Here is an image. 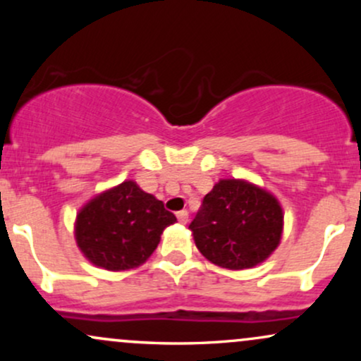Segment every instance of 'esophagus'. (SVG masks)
<instances>
[{
  "instance_id": "34e87169",
  "label": "esophagus",
  "mask_w": 361,
  "mask_h": 361,
  "mask_svg": "<svg viewBox=\"0 0 361 361\" xmlns=\"http://www.w3.org/2000/svg\"><path fill=\"white\" fill-rule=\"evenodd\" d=\"M176 217H178V221H180V224L188 222V212H186V210H180V212L176 214Z\"/></svg>"
}]
</instances>
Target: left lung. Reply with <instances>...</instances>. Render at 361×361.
Instances as JSON below:
<instances>
[{
  "label": "left lung",
  "instance_id": "1",
  "mask_svg": "<svg viewBox=\"0 0 361 361\" xmlns=\"http://www.w3.org/2000/svg\"><path fill=\"white\" fill-rule=\"evenodd\" d=\"M198 251L227 270H247L279 247L283 209L279 198L247 180H219L188 227Z\"/></svg>",
  "mask_w": 361,
  "mask_h": 361
}]
</instances>
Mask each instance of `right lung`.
Returning a JSON list of instances; mask_svg holds the SVG:
<instances>
[{"label": "right lung", "mask_w": 361, "mask_h": 361, "mask_svg": "<svg viewBox=\"0 0 361 361\" xmlns=\"http://www.w3.org/2000/svg\"><path fill=\"white\" fill-rule=\"evenodd\" d=\"M176 217L132 180L94 195L81 207L74 239L86 259L109 271L139 268Z\"/></svg>", "instance_id": "add662e5"}]
</instances>
